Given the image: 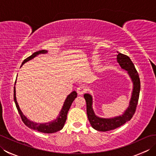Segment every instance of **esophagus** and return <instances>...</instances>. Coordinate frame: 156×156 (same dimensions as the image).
I'll return each mask as SVG.
<instances>
[{
    "instance_id": "obj_1",
    "label": "esophagus",
    "mask_w": 156,
    "mask_h": 156,
    "mask_svg": "<svg viewBox=\"0 0 156 156\" xmlns=\"http://www.w3.org/2000/svg\"><path fill=\"white\" fill-rule=\"evenodd\" d=\"M87 88H86L84 86H80V87H78L77 88V93L78 95H82L84 94L85 92H87Z\"/></svg>"
}]
</instances>
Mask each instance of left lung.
Listing matches in <instances>:
<instances>
[{
    "label": "left lung",
    "mask_w": 156,
    "mask_h": 156,
    "mask_svg": "<svg viewBox=\"0 0 156 156\" xmlns=\"http://www.w3.org/2000/svg\"><path fill=\"white\" fill-rule=\"evenodd\" d=\"M118 53L117 59L122 69L127 71V74L133 82V91L128 108L123 114L112 118H101L95 115L92 108V97L90 94H84L87 102V112L88 119L92 128L98 131H108L117 128L130 121L135 112L140 92V80L133 63L127 55Z\"/></svg>",
    "instance_id": "8db88e82"
}]
</instances>
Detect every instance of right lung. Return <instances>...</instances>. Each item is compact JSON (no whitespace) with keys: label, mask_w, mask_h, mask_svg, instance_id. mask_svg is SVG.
Listing matches in <instances>:
<instances>
[{"label":"right lung","mask_w":156,"mask_h":156,"mask_svg":"<svg viewBox=\"0 0 156 156\" xmlns=\"http://www.w3.org/2000/svg\"><path fill=\"white\" fill-rule=\"evenodd\" d=\"M47 53H48V51L44 50V49L34 53V54H33L31 56H29V57H28L27 58H26L25 60L23 62L21 66L24 64L25 63L27 62L28 61L31 60L32 59H34L37 55L39 54H47ZM16 82V79L15 87H14V101H15L16 107V108H17L19 113L20 116H21L23 122H24L25 125L27 126L29 128L34 129V130H36L44 133H55V132L60 131L61 129H62V128L64 127V126L66 119H67V114L68 112L69 109L70 108L73 101H74V99L77 97V92L76 91H73L69 95H68V97L66 98L64 103L63 105V107L62 108V110L60 112H59V114L58 116L57 119L49 122H45V123H37V122L31 121L29 120V119H28L25 117V115H23L21 110L20 109L18 102L16 101V90H15Z\"/></svg>","instance_id":"add662e5"}]
</instances>
